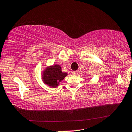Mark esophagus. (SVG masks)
<instances>
[{
	"instance_id": "34e87169",
	"label": "esophagus",
	"mask_w": 132,
	"mask_h": 132,
	"mask_svg": "<svg viewBox=\"0 0 132 132\" xmlns=\"http://www.w3.org/2000/svg\"><path fill=\"white\" fill-rule=\"evenodd\" d=\"M72 74H73V75H77V71H73Z\"/></svg>"
}]
</instances>
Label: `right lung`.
Instances as JSON below:
<instances>
[{
	"instance_id": "add662e5",
	"label": "right lung",
	"mask_w": 132,
	"mask_h": 132,
	"mask_svg": "<svg viewBox=\"0 0 132 132\" xmlns=\"http://www.w3.org/2000/svg\"><path fill=\"white\" fill-rule=\"evenodd\" d=\"M66 76V73L61 72V68L59 65L55 64L47 68L44 71L43 79L44 82L49 86L56 87Z\"/></svg>"
}]
</instances>
